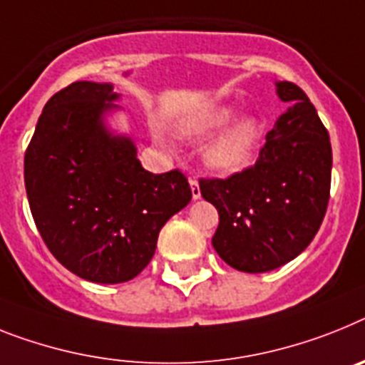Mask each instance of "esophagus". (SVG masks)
Wrapping results in <instances>:
<instances>
[{"label":"esophagus","mask_w":365,"mask_h":365,"mask_svg":"<svg viewBox=\"0 0 365 365\" xmlns=\"http://www.w3.org/2000/svg\"><path fill=\"white\" fill-rule=\"evenodd\" d=\"M189 185H191L192 200H198V198H200V185H198V182L195 178H191V180H189Z\"/></svg>","instance_id":"obj_1"}]
</instances>
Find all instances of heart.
Masks as SVG:
<instances>
[{
	"mask_svg": "<svg viewBox=\"0 0 365 365\" xmlns=\"http://www.w3.org/2000/svg\"><path fill=\"white\" fill-rule=\"evenodd\" d=\"M176 130L191 140L213 135L202 148V163L217 174H234L254 155L262 137V120L254 115L235 118V109L230 106H207L180 116ZM152 137L167 143V135L159 128H152Z\"/></svg>",
	"mask_w": 365,
	"mask_h": 365,
	"instance_id": "obj_1",
	"label": "heart"
}]
</instances>
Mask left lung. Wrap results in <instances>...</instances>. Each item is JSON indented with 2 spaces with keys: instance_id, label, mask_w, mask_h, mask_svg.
Masks as SVG:
<instances>
[{
  "instance_id": "1",
  "label": "left lung",
  "mask_w": 365,
  "mask_h": 365,
  "mask_svg": "<svg viewBox=\"0 0 365 365\" xmlns=\"http://www.w3.org/2000/svg\"><path fill=\"white\" fill-rule=\"evenodd\" d=\"M277 94L289 107L265 137L254 167L226 180H200L202 197L219 211L211 245L243 272H267L297 258L329 206V131L302 88L277 81Z\"/></svg>"
}]
</instances>
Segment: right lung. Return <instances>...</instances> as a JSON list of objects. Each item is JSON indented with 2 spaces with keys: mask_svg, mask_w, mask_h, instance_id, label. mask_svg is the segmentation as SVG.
I'll use <instances>...</instances> for the list:
<instances>
[{
  "mask_svg": "<svg viewBox=\"0 0 365 365\" xmlns=\"http://www.w3.org/2000/svg\"><path fill=\"white\" fill-rule=\"evenodd\" d=\"M111 83L76 81L48 100L24 159L35 225L64 267L96 284L135 278L159 230L191 202L180 170L152 174L131 137L106 118L118 111Z\"/></svg>",
  "mask_w": 365,
  "mask_h": 365,
  "instance_id": "add662e5",
  "label": "right lung"
}]
</instances>
